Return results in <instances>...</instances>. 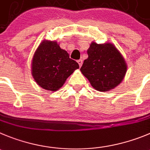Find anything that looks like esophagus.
I'll return each instance as SVG.
<instances>
[{
    "mask_svg": "<svg viewBox=\"0 0 150 150\" xmlns=\"http://www.w3.org/2000/svg\"><path fill=\"white\" fill-rule=\"evenodd\" d=\"M78 64H79V67H81L82 66V64H83V61H82V60H81V59L78 60Z\"/></svg>",
    "mask_w": 150,
    "mask_h": 150,
    "instance_id": "obj_1",
    "label": "esophagus"
}]
</instances>
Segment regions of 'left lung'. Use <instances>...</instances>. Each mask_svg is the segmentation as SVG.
Listing matches in <instances>:
<instances>
[{
    "label": "left lung",
    "mask_w": 150,
    "mask_h": 150,
    "mask_svg": "<svg viewBox=\"0 0 150 150\" xmlns=\"http://www.w3.org/2000/svg\"><path fill=\"white\" fill-rule=\"evenodd\" d=\"M81 72L92 86L100 92H108L123 81L127 70L125 59L115 46L110 42H92Z\"/></svg>",
    "instance_id": "obj_1"
}]
</instances>
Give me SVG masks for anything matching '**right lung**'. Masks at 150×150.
I'll return each instance as SVG.
<instances>
[{
  "label": "right lung",
  "instance_id": "right-lung-1",
  "mask_svg": "<svg viewBox=\"0 0 150 150\" xmlns=\"http://www.w3.org/2000/svg\"><path fill=\"white\" fill-rule=\"evenodd\" d=\"M35 81L43 89L57 91L69 76L79 68L78 63L69 58L66 50L57 41L43 40L37 48L31 64Z\"/></svg>",
  "mask_w": 150,
  "mask_h": 150
}]
</instances>
